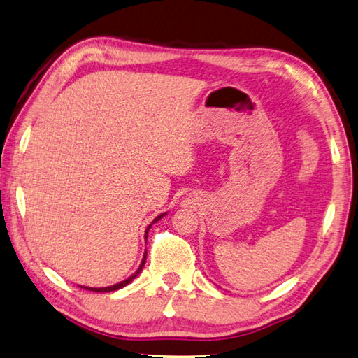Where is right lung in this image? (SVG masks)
<instances>
[{"mask_svg": "<svg viewBox=\"0 0 358 358\" xmlns=\"http://www.w3.org/2000/svg\"><path fill=\"white\" fill-rule=\"evenodd\" d=\"M167 213H162V214H159V216L153 220L152 224H155L157 222V220H159L161 217H164ZM150 227L152 225H148L147 227V230H145V239H147V235H148V230H150ZM147 243V241H145ZM145 259H147V252L144 253V258H142V262H141V266L138 268V271L134 272V274L131 275V277H128L127 280H123V282H120V283H115V285H113V287H106V288H89V287H81V288H84V289H89V291H95V292H111V291H117V289H120V288H123V287H127L128 283H131L136 277H138V274L139 272L142 271V268H144V264H145Z\"/></svg>", "mask_w": 358, "mask_h": 358, "instance_id": "obj_1", "label": "right lung"}]
</instances>
